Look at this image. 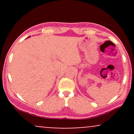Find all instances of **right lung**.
Returning <instances> with one entry per match:
<instances>
[{"label":"right lung","instance_id":"obj_1","mask_svg":"<svg viewBox=\"0 0 134 134\" xmlns=\"http://www.w3.org/2000/svg\"><path fill=\"white\" fill-rule=\"evenodd\" d=\"M28 38H29V37H28Z\"/></svg>","mask_w":134,"mask_h":134}]
</instances>
